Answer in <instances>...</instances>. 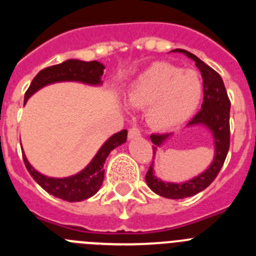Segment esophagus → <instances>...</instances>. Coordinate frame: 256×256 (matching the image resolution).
<instances>
[{"instance_id": "obj_1", "label": "esophagus", "mask_w": 256, "mask_h": 256, "mask_svg": "<svg viewBox=\"0 0 256 256\" xmlns=\"http://www.w3.org/2000/svg\"><path fill=\"white\" fill-rule=\"evenodd\" d=\"M140 136H141V132H140L138 128H136V126H132V128L128 130V137H130V140L137 138Z\"/></svg>"}]
</instances>
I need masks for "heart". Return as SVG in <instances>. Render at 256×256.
Instances as JSON below:
<instances>
[{
  "label": "heart",
  "instance_id": "heart-1",
  "mask_svg": "<svg viewBox=\"0 0 256 256\" xmlns=\"http://www.w3.org/2000/svg\"><path fill=\"white\" fill-rule=\"evenodd\" d=\"M202 96V80L195 70L154 62L136 76L126 92L133 108H146L148 124L170 130L191 116Z\"/></svg>",
  "mask_w": 256,
  "mask_h": 256
}]
</instances>
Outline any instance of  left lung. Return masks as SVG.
<instances>
[{"label": "left lung", "instance_id": "obj_1", "mask_svg": "<svg viewBox=\"0 0 256 256\" xmlns=\"http://www.w3.org/2000/svg\"><path fill=\"white\" fill-rule=\"evenodd\" d=\"M173 52H180L187 58L195 61L196 66L200 70L204 83V101L201 105V110L192 118L187 126H206L212 136L214 141V159L212 164L196 177L186 180V182H165L158 178L154 173V162L150 165L148 173H146V183L155 194L166 198H184L194 196L198 192L204 191L212 182L216 180L219 170L222 169L224 160L227 158L230 150V102L226 91L224 83L222 80L220 76L216 70L212 69L204 61H201L198 56L191 52L182 48H176ZM172 134H151L150 138L154 144V159H155L156 151L162 148Z\"/></svg>", "mask_w": 256, "mask_h": 256}]
</instances>
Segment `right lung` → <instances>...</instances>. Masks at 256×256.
<instances>
[{
  "mask_svg": "<svg viewBox=\"0 0 256 256\" xmlns=\"http://www.w3.org/2000/svg\"><path fill=\"white\" fill-rule=\"evenodd\" d=\"M104 69L105 66L98 61H82L76 58H70L61 64L46 68L40 70L32 80L28 91L24 96V102H26L29 97L36 94L38 90L52 83L80 82L90 86H101ZM126 141V130L112 134L101 146L91 162L83 170L65 178L47 177L44 174L37 172L29 164L26 156L24 155V151H22V159H24V164L29 174L44 191L61 200L76 202V201L87 200L100 190L104 180V173H105L104 164H105L106 158L115 148L123 144Z\"/></svg>",
  "mask_w": 256,
  "mask_h": 256,
  "instance_id": "add662e5",
  "label": "right lung"
}]
</instances>
